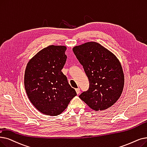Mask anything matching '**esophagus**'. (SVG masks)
<instances>
[{"mask_svg":"<svg viewBox=\"0 0 147 147\" xmlns=\"http://www.w3.org/2000/svg\"><path fill=\"white\" fill-rule=\"evenodd\" d=\"M76 93H77V94H79L80 93V89L79 88H76Z\"/></svg>","mask_w":147,"mask_h":147,"instance_id":"1","label":"esophagus"}]
</instances>
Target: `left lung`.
<instances>
[{"label": "left lung", "instance_id": "obj_1", "mask_svg": "<svg viewBox=\"0 0 147 147\" xmlns=\"http://www.w3.org/2000/svg\"><path fill=\"white\" fill-rule=\"evenodd\" d=\"M83 66L89 86L79 98L94 111L112 106L120 97L124 84L122 67L117 57L95 42H88L73 49Z\"/></svg>", "mask_w": 147, "mask_h": 147}]
</instances>
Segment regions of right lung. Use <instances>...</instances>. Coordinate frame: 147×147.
<instances>
[{
    "instance_id": "obj_1",
    "label": "right lung",
    "mask_w": 147,
    "mask_h": 147,
    "mask_svg": "<svg viewBox=\"0 0 147 147\" xmlns=\"http://www.w3.org/2000/svg\"><path fill=\"white\" fill-rule=\"evenodd\" d=\"M65 46H49L28 62L24 88L29 99L40 112L58 115L77 94L61 71L67 60Z\"/></svg>"
}]
</instances>
